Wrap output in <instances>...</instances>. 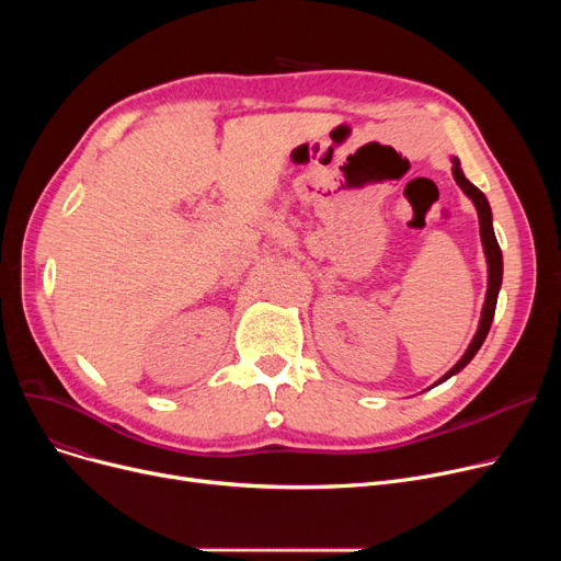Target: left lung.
Wrapping results in <instances>:
<instances>
[{"label": "left lung", "mask_w": 561, "mask_h": 561, "mask_svg": "<svg viewBox=\"0 0 561 561\" xmlns=\"http://www.w3.org/2000/svg\"><path fill=\"white\" fill-rule=\"evenodd\" d=\"M453 174H455V182L459 184V188L473 199L476 209H478V218H480V236H482V245H484V254H486V263H489V288H486V300H484V307H482V318H480V328L473 336V341H470L468 350L463 352V357L444 375L440 377L436 385H440V381H446L448 377H453L455 373H459L470 359H473L478 355V350L482 347L489 330H491V322H493V313H495V302H497V290H500V284H503V252H500V245L495 241V233H493V218H491V206L484 197V193L470 184L466 176H463V170L459 165L457 159H453ZM434 385V387H436Z\"/></svg>", "instance_id": "8db88e82"}]
</instances>
